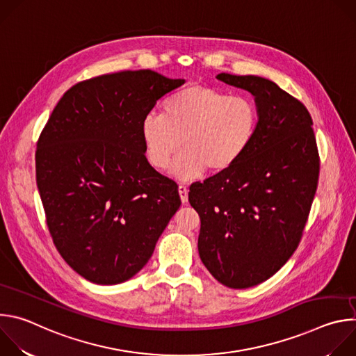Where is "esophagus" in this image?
Wrapping results in <instances>:
<instances>
[{"label":"esophagus","instance_id":"1","mask_svg":"<svg viewBox=\"0 0 356 356\" xmlns=\"http://www.w3.org/2000/svg\"><path fill=\"white\" fill-rule=\"evenodd\" d=\"M187 193H188L187 187H186V186H183V184H180V186H179V194H180V200H181L183 204H186V202L188 201V195H187Z\"/></svg>","mask_w":356,"mask_h":356}]
</instances>
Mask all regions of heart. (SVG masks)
I'll use <instances>...</instances> for the list:
<instances>
[{
	"instance_id": "heart-1",
	"label": "heart",
	"mask_w": 356,
	"mask_h": 356,
	"mask_svg": "<svg viewBox=\"0 0 356 356\" xmlns=\"http://www.w3.org/2000/svg\"><path fill=\"white\" fill-rule=\"evenodd\" d=\"M259 125V110L248 95H229L209 86H187L170 94L162 114L149 113L140 122L145 156L158 170L172 166L180 181H193L209 169L232 168L250 146Z\"/></svg>"
}]
</instances>
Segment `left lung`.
<instances>
[{"mask_svg": "<svg viewBox=\"0 0 356 356\" xmlns=\"http://www.w3.org/2000/svg\"><path fill=\"white\" fill-rule=\"evenodd\" d=\"M249 91L259 110L255 138L228 170L190 186L201 227L198 253L224 286L248 289L273 276L293 255L318 183L313 120L297 98L259 76L221 73Z\"/></svg>", "mask_w": 356, "mask_h": 356, "instance_id": "left-lung-1", "label": "left lung"}]
</instances>
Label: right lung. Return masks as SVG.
I'll list each match as a JSON object with an SVG mask.
<instances>
[{"label": "right lung", "instance_id": "right-lung-1", "mask_svg": "<svg viewBox=\"0 0 356 356\" xmlns=\"http://www.w3.org/2000/svg\"><path fill=\"white\" fill-rule=\"evenodd\" d=\"M181 84L152 70L81 81L39 136L47 228L66 264L95 284L135 276L181 204L177 184L149 165L140 136L143 117Z\"/></svg>", "mask_w": 356, "mask_h": 356}]
</instances>
